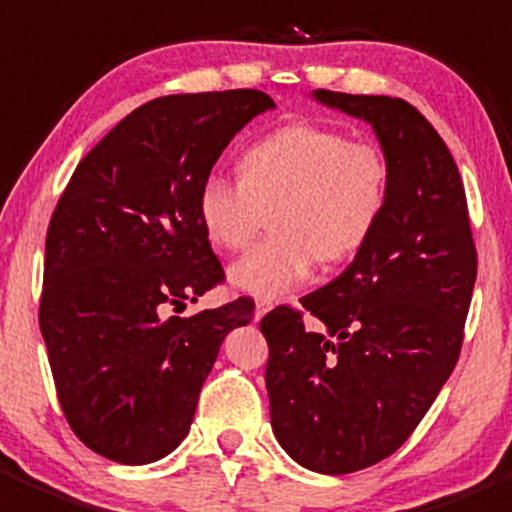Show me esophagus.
Here are the masks:
<instances>
[{"instance_id":"obj_1","label":"esophagus","mask_w":512,"mask_h":512,"mask_svg":"<svg viewBox=\"0 0 512 512\" xmlns=\"http://www.w3.org/2000/svg\"><path fill=\"white\" fill-rule=\"evenodd\" d=\"M270 310H272L270 297H260V300H257V307H255V320H262V317H265Z\"/></svg>"}]
</instances>
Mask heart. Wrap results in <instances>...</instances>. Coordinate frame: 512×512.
Here are the masks:
<instances>
[{"instance_id": "heart-1", "label": "heart", "mask_w": 512, "mask_h": 512, "mask_svg": "<svg viewBox=\"0 0 512 512\" xmlns=\"http://www.w3.org/2000/svg\"><path fill=\"white\" fill-rule=\"evenodd\" d=\"M385 197L388 165L375 145L295 122L242 152L240 180L207 175L197 217L212 245L240 250L272 210L275 237L232 262L227 277L247 295L280 297L305 282L317 260L340 262L360 250Z\"/></svg>"}]
</instances>
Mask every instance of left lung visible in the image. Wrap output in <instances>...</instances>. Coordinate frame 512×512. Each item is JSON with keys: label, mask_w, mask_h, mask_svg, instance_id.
I'll list each match as a JSON object with an SVG mask.
<instances>
[{"label": "left lung", "mask_w": 512, "mask_h": 512, "mask_svg": "<svg viewBox=\"0 0 512 512\" xmlns=\"http://www.w3.org/2000/svg\"><path fill=\"white\" fill-rule=\"evenodd\" d=\"M370 124L388 165L385 210L355 260L300 312L262 317L277 443L302 468L345 475L393 455L453 372L478 260L458 165L405 99L315 89Z\"/></svg>", "instance_id": "left-lung-1"}]
</instances>
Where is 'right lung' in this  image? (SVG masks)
Returning a JSON list of instances; mask_svg holds the SVG:
<instances>
[{
	"label": "right lung",
	"mask_w": 512,
	"mask_h": 512,
	"mask_svg": "<svg viewBox=\"0 0 512 512\" xmlns=\"http://www.w3.org/2000/svg\"><path fill=\"white\" fill-rule=\"evenodd\" d=\"M275 102L257 89L170 94L127 114L74 170L47 230L39 327L67 423L122 465L190 433L222 340L250 297L167 317L222 280L197 190L232 137Z\"/></svg>",
	"instance_id": "right-lung-1"
}]
</instances>
